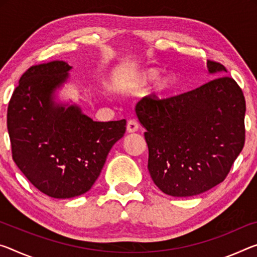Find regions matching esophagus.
<instances>
[{
    "mask_svg": "<svg viewBox=\"0 0 257 257\" xmlns=\"http://www.w3.org/2000/svg\"><path fill=\"white\" fill-rule=\"evenodd\" d=\"M138 129V123L136 120H129L128 123H127V133L132 134V133H135L137 132Z\"/></svg>",
    "mask_w": 257,
    "mask_h": 257,
    "instance_id": "obj_1",
    "label": "esophagus"
}]
</instances>
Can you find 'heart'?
<instances>
[{
  "mask_svg": "<svg viewBox=\"0 0 257 257\" xmlns=\"http://www.w3.org/2000/svg\"><path fill=\"white\" fill-rule=\"evenodd\" d=\"M159 74L158 68L148 67V68H142L134 72L133 74L128 75L127 77H123L117 81L115 83V89L117 91H123V92H133L137 91L146 87L151 81ZM156 79V78H155ZM174 87V77L169 73H162L159 75L151 89V93L157 98H162L166 96Z\"/></svg>",
  "mask_w": 257,
  "mask_h": 257,
  "instance_id": "b5f03b06",
  "label": "heart"
}]
</instances>
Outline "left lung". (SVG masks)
<instances>
[{
	"mask_svg": "<svg viewBox=\"0 0 257 257\" xmlns=\"http://www.w3.org/2000/svg\"><path fill=\"white\" fill-rule=\"evenodd\" d=\"M207 68L218 77L167 99L145 97L135 108L146 129L151 177L173 197H192L223 182L245 144L242 90L222 64L207 60Z\"/></svg>",
	"mask_w": 257,
	"mask_h": 257,
	"instance_id": "obj_1",
	"label": "left lung"
}]
</instances>
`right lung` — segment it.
<instances>
[{"mask_svg": "<svg viewBox=\"0 0 257 257\" xmlns=\"http://www.w3.org/2000/svg\"><path fill=\"white\" fill-rule=\"evenodd\" d=\"M71 70L63 60L30 67L8 106L12 159L36 189L57 199L88 192L125 133L124 119L93 121L77 105L56 101Z\"/></svg>", "mask_w": 257, "mask_h": 257, "instance_id": "1", "label": "right lung"}]
</instances>
